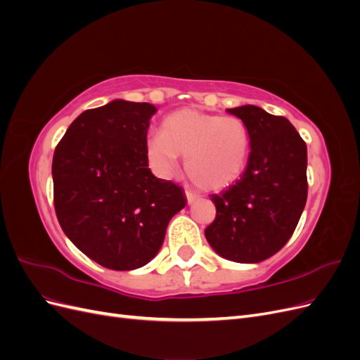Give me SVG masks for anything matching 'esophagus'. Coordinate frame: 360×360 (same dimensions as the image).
Masks as SVG:
<instances>
[{"mask_svg":"<svg viewBox=\"0 0 360 360\" xmlns=\"http://www.w3.org/2000/svg\"><path fill=\"white\" fill-rule=\"evenodd\" d=\"M186 198H188V202L192 204V202H195V201L198 200V195L195 193V192H192V191H186Z\"/></svg>","mask_w":360,"mask_h":360,"instance_id":"esophagus-1","label":"esophagus"}]
</instances>
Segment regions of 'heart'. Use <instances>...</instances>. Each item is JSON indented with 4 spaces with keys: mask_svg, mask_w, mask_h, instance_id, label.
Listing matches in <instances>:
<instances>
[{
    "mask_svg": "<svg viewBox=\"0 0 360 360\" xmlns=\"http://www.w3.org/2000/svg\"><path fill=\"white\" fill-rule=\"evenodd\" d=\"M148 159L160 174H172L184 158V169L197 186L221 191L243 176L250 158V135L243 120L197 110H180L163 118L162 132L147 138Z\"/></svg>",
    "mask_w": 360,
    "mask_h": 360,
    "instance_id": "1",
    "label": "heart"
}]
</instances>
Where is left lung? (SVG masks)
<instances>
[{
  "label": "left lung",
  "mask_w": 360,
  "mask_h": 360,
  "mask_svg": "<svg viewBox=\"0 0 360 360\" xmlns=\"http://www.w3.org/2000/svg\"><path fill=\"white\" fill-rule=\"evenodd\" d=\"M228 112L248 126L250 158L240 179L212 193L216 217L204 234L221 257L259 263L285 246L307 204V143L285 117L258 106Z\"/></svg>",
  "instance_id": "obj_1"
}]
</instances>
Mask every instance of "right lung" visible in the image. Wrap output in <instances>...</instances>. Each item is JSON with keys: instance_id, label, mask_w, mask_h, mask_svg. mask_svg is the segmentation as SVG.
I'll return each instance as SVG.
<instances>
[{"instance_id": "obj_1", "label": "right lung", "mask_w": 360, "mask_h": 360, "mask_svg": "<svg viewBox=\"0 0 360 360\" xmlns=\"http://www.w3.org/2000/svg\"><path fill=\"white\" fill-rule=\"evenodd\" d=\"M156 108L114 101L84 111L53 151V207L72 243L112 270L143 267L186 205L179 184L148 168L147 130Z\"/></svg>"}]
</instances>
